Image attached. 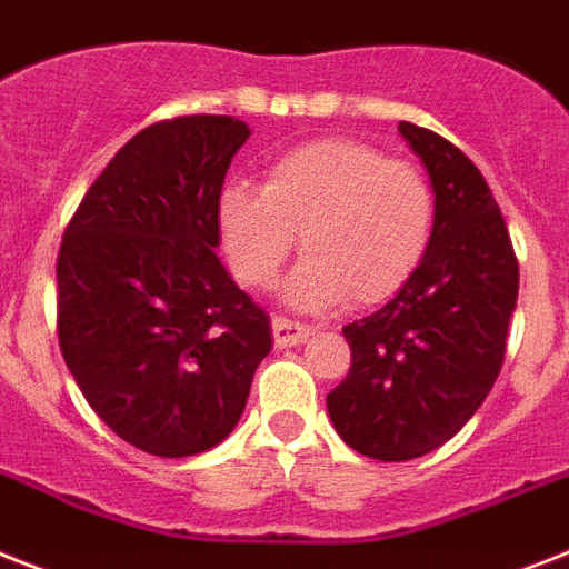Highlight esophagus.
Listing matches in <instances>:
<instances>
[{"mask_svg": "<svg viewBox=\"0 0 569 569\" xmlns=\"http://www.w3.org/2000/svg\"><path fill=\"white\" fill-rule=\"evenodd\" d=\"M311 337V326H302V322H290V319H273V340L279 349H288V346H299Z\"/></svg>", "mask_w": 569, "mask_h": 569, "instance_id": "esophagus-1", "label": "esophagus"}]
</instances>
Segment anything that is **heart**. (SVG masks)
<instances>
[{"mask_svg": "<svg viewBox=\"0 0 569 569\" xmlns=\"http://www.w3.org/2000/svg\"><path fill=\"white\" fill-rule=\"evenodd\" d=\"M433 229L436 194L421 168L355 139L296 144L270 162L261 189L229 182L218 200L220 243L247 288L273 284L299 234L305 261L284 284L296 308L396 296Z\"/></svg>", "mask_w": 569, "mask_h": 569, "instance_id": "b5f03b06", "label": "heart"}]
</instances>
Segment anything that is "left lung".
<instances>
[{
    "instance_id": "8db88e82",
    "label": "left lung",
    "mask_w": 569,
    "mask_h": 569,
    "mask_svg": "<svg viewBox=\"0 0 569 569\" xmlns=\"http://www.w3.org/2000/svg\"><path fill=\"white\" fill-rule=\"evenodd\" d=\"M436 194L430 250L380 311L349 322V375L326 398L349 448L380 462L425 457L480 410L503 366L518 258L480 168L433 130L398 124Z\"/></svg>"
}]
</instances>
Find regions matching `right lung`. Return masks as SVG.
Masks as SVG:
<instances>
[{
    "mask_svg": "<svg viewBox=\"0 0 569 569\" xmlns=\"http://www.w3.org/2000/svg\"><path fill=\"white\" fill-rule=\"evenodd\" d=\"M250 139L234 116L144 127L63 232L60 351L98 419L153 457L227 439L273 349L270 317L218 258V200Z\"/></svg>",
    "mask_w": 569,
    "mask_h": 569,
    "instance_id": "add662e5",
    "label": "right lung"
}]
</instances>
